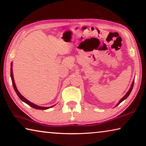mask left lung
Returning a JSON list of instances; mask_svg holds the SVG:
<instances>
[{
    "label": "left lung",
    "mask_w": 146,
    "mask_h": 146,
    "mask_svg": "<svg viewBox=\"0 0 146 146\" xmlns=\"http://www.w3.org/2000/svg\"><path fill=\"white\" fill-rule=\"evenodd\" d=\"M133 85H134V81H133V83H132V85H131V88H130V89H129V90L128 91V92H127L126 94H125L124 97H123V98H121L120 100L119 101V102H118V103L117 104V106L119 105L120 104L121 102H122L123 100H124L125 99V98H127V97H128V96L129 95V94L131 93V91H132V89H133Z\"/></svg>",
    "instance_id": "left-lung-1"
}]
</instances>
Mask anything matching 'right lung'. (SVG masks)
I'll return each instance as SVG.
<instances>
[{
	"label": "right lung",
	"instance_id": "right-lung-1",
	"mask_svg": "<svg viewBox=\"0 0 146 146\" xmlns=\"http://www.w3.org/2000/svg\"><path fill=\"white\" fill-rule=\"evenodd\" d=\"M11 80H12V84H13V88H14V90H15V92L17 94V95L19 96V97L21 99V100H23V102L26 103L27 104H28L29 106H30L31 107H32L33 108L36 109V110H47V109L49 108V107H48V108H46V107H40V106H36L35 104H34L30 102H29V101H28V100L26 99V98H24L23 96L19 92V91L17 90V89L16 88L15 84V82H14L13 76V73H12V64H11Z\"/></svg>",
	"mask_w": 146,
	"mask_h": 146
}]
</instances>
